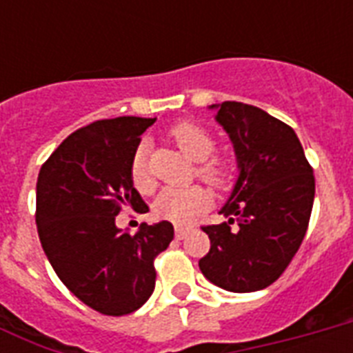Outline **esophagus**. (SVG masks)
Here are the masks:
<instances>
[{
	"label": "esophagus",
	"mask_w": 353,
	"mask_h": 353,
	"mask_svg": "<svg viewBox=\"0 0 353 353\" xmlns=\"http://www.w3.org/2000/svg\"><path fill=\"white\" fill-rule=\"evenodd\" d=\"M188 232V227H183V225H176V238L177 240H183Z\"/></svg>",
	"instance_id": "1"
}]
</instances>
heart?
<instances>
[{"label":"heart","instance_id":"heart-1","mask_svg":"<svg viewBox=\"0 0 353 353\" xmlns=\"http://www.w3.org/2000/svg\"><path fill=\"white\" fill-rule=\"evenodd\" d=\"M172 139L177 146L198 163V174L212 185H225L231 179L229 163L221 157H216V139L209 130L196 122L183 121L170 130ZM130 179L135 190L148 194L154 188V177L150 174L146 163V143L139 144L130 163ZM212 205V198L207 188L192 185V187H166L154 201V214L159 220L172 221L177 225H185L188 221Z\"/></svg>","mask_w":353,"mask_h":353}]
</instances>
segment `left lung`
I'll list each match as a JSON object with an SVG mask.
<instances>
[{"label":"left lung","instance_id":"1","mask_svg":"<svg viewBox=\"0 0 353 353\" xmlns=\"http://www.w3.org/2000/svg\"><path fill=\"white\" fill-rule=\"evenodd\" d=\"M216 121L234 144L240 176L220 210L229 221L201 227L210 249L199 269L223 290L249 293L273 284L299 251L315 176L293 128L260 108L221 102Z\"/></svg>","mask_w":353,"mask_h":353}]
</instances>
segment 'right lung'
Wrapping results in <instances>:
<instances>
[{"label": "right lung", "mask_w": 353, "mask_h": 353, "mask_svg": "<svg viewBox=\"0 0 353 353\" xmlns=\"http://www.w3.org/2000/svg\"><path fill=\"white\" fill-rule=\"evenodd\" d=\"M155 119H102L71 133L41 165L36 225L65 288L91 310L121 317L148 301L154 262L174 240L170 221L143 223L137 234L115 225L124 209L148 212L130 179L141 133Z\"/></svg>", "instance_id": "1"}]
</instances>
